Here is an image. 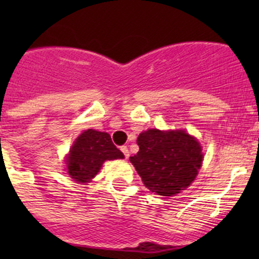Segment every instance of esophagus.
Masks as SVG:
<instances>
[{
  "label": "esophagus",
  "instance_id": "obj_1",
  "mask_svg": "<svg viewBox=\"0 0 259 259\" xmlns=\"http://www.w3.org/2000/svg\"><path fill=\"white\" fill-rule=\"evenodd\" d=\"M120 150L122 151V154H124L125 155V158H129V150H127V146H121V148H120Z\"/></svg>",
  "mask_w": 259,
  "mask_h": 259
}]
</instances>
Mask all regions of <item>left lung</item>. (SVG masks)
<instances>
[{
    "instance_id": "left-lung-1",
    "label": "left lung",
    "mask_w": 259,
    "mask_h": 259,
    "mask_svg": "<svg viewBox=\"0 0 259 259\" xmlns=\"http://www.w3.org/2000/svg\"><path fill=\"white\" fill-rule=\"evenodd\" d=\"M139 151L130 161L149 190L159 195L178 194L198 176L202 146L184 130L149 129L137 140Z\"/></svg>"
}]
</instances>
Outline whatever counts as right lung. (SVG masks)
Wrapping results in <instances>:
<instances>
[{
    "instance_id": "obj_1",
    "label": "right lung",
    "mask_w": 259,
    "mask_h": 259,
    "mask_svg": "<svg viewBox=\"0 0 259 259\" xmlns=\"http://www.w3.org/2000/svg\"><path fill=\"white\" fill-rule=\"evenodd\" d=\"M124 154L111 142L108 133L89 129L75 140L66 156V170L72 179L89 183L106 160L122 159Z\"/></svg>"
}]
</instances>
